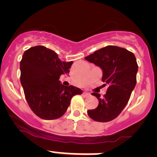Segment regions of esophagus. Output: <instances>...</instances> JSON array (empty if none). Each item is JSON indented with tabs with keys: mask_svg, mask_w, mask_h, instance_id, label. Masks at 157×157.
Wrapping results in <instances>:
<instances>
[{
	"mask_svg": "<svg viewBox=\"0 0 157 157\" xmlns=\"http://www.w3.org/2000/svg\"><path fill=\"white\" fill-rule=\"evenodd\" d=\"M83 96L84 97H89L90 95H91V94H89V93H88V92H83Z\"/></svg>",
	"mask_w": 157,
	"mask_h": 157,
	"instance_id": "obj_1",
	"label": "esophagus"
}]
</instances>
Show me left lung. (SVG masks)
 Returning a JSON list of instances; mask_svg holds the SVG:
<instances>
[{
  "label": "left lung",
  "mask_w": 157,
  "mask_h": 157,
  "mask_svg": "<svg viewBox=\"0 0 157 157\" xmlns=\"http://www.w3.org/2000/svg\"><path fill=\"white\" fill-rule=\"evenodd\" d=\"M85 59L101 68V80L105 83L104 85L108 86L106 94L102 98L98 93L91 94L98 98V105L87 113L95 121H111L125 108L136 85L138 70L136 57L124 48L108 46Z\"/></svg>",
  "instance_id": "left-lung-1"
}]
</instances>
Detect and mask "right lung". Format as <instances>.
Listing matches in <instances>:
<instances>
[{"mask_svg": "<svg viewBox=\"0 0 157 157\" xmlns=\"http://www.w3.org/2000/svg\"><path fill=\"white\" fill-rule=\"evenodd\" d=\"M72 62H63L56 52L43 46L24 52L20 64L21 83L29 108L44 120L59 118L67 111L72 98L82 94L80 88L64 86L59 81L69 73Z\"/></svg>", "mask_w": 157, "mask_h": 157, "instance_id": "right-lung-1", "label": "right lung"}]
</instances>
